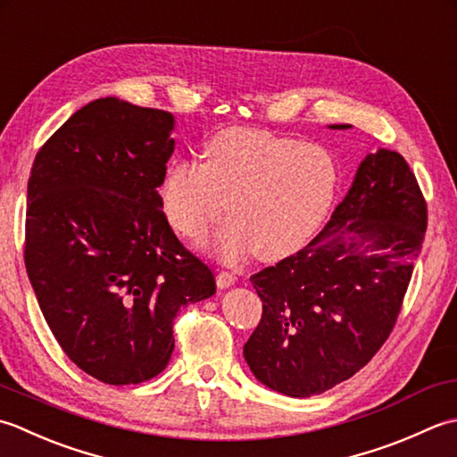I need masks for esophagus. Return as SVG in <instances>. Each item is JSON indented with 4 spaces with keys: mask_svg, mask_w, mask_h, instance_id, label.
Returning <instances> with one entry per match:
<instances>
[{
    "mask_svg": "<svg viewBox=\"0 0 457 457\" xmlns=\"http://www.w3.org/2000/svg\"><path fill=\"white\" fill-rule=\"evenodd\" d=\"M235 274L232 272H227V270H220V272L217 274V286L220 287V290H225V287H228V286H232L235 284Z\"/></svg>",
    "mask_w": 457,
    "mask_h": 457,
    "instance_id": "esophagus-1",
    "label": "esophagus"
}]
</instances>
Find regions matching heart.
Here are the masks:
<instances>
[{"mask_svg":"<svg viewBox=\"0 0 457 457\" xmlns=\"http://www.w3.org/2000/svg\"><path fill=\"white\" fill-rule=\"evenodd\" d=\"M204 162L177 160L160 185L170 225L203 238L225 217L215 248L238 258L250 248L280 258L310 238L337 193L339 170L318 144H302L262 129H222L204 147Z\"/></svg>","mask_w":457,"mask_h":457,"instance_id":"heart-1","label":"heart"}]
</instances>
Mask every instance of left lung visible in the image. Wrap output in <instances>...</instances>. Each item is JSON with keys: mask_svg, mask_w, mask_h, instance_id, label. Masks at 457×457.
Wrapping results in <instances>:
<instances>
[{"mask_svg": "<svg viewBox=\"0 0 457 457\" xmlns=\"http://www.w3.org/2000/svg\"><path fill=\"white\" fill-rule=\"evenodd\" d=\"M426 225L424 195L404 157L369 154L320 235L250 276L262 320L245 359L260 383L307 398L365 367L395 328Z\"/></svg>", "mask_w": 457, "mask_h": 457, "instance_id": "left-lung-1", "label": "left lung"}]
</instances>
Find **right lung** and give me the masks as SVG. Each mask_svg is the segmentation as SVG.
I'll list each match as a JSON object with an SVG mask.
<instances>
[{
    "mask_svg": "<svg viewBox=\"0 0 457 457\" xmlns=\"http://www.w3.org/2000/svg\"><path fill=\"white\" fill-rule=\"evenodd\" d=\"M173 126L165 110L98 98L46 139L27 183L25 268L43 318L106 385L160 375L177 312L217 290L162 211Z\"/></svg>",
    "mask_w": 457,
    "mask_h": 457,
    "instance_id": "add662e5",
    "label": "right lung"
}]
</instances>
